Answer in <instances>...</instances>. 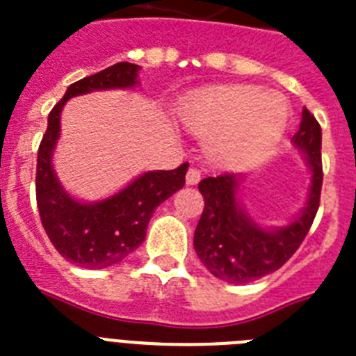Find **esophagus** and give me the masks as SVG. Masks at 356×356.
Returning <instances> with one entry per match:
<instances>
[{
    "instance_id": "34e87169",
    "label": "esophagus",
    "mask_w": 356,
    "mask_h": 356,
    "mask_svg": "<svg viewBox=\"0 0 356 356\" xmlns=\"http://www.w3.org/2000/svg\"><path fill=\"white\" fill-rule=\"evenodd\" d=\"M201 181V172L197 170V168H190L188 172H186V184L188 186H194V184H197Z\"/></svg>"
}]
</instances>
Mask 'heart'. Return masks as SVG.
<instances>
[{
    "instance_id": "heart-1",
    "label": "heart",
    "mask_w": 356,
    "mask_h": 356,
    "mask_svg": "<svg viewBox=\"0 0 356 356\" xmlns=\"http://www.w3.org/2000/svg\"><path fill=\"white\" fill-rule=\"evenodd\" d=\"M179 120L207 138L214 166L242 170L262 161L281 140L288 122L284 97L253 85H231L186 97Z\"/></svg>"
}]
</instances>
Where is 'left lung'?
<instances>
[{
	"instance_id": "1",
	"label": "left lung",
	"mask_w": 356,
	"mask_h": 356,
	"mask_svg": "<svg viewBox=\"0 0 356 356\" xmlns=\"http://www.w3.org/2000/svg\"><path fill=\"white\" fill-rule=\"evenodd\" d=\"M293 145L305 153L310 188L303 211L284 227L266 229L249 216L238 197L242 177L223 173L200 183L205 209L194 233V249L212 275L231 284H245L270 275L292 257L309 233L320 207L321 127L303 108Z\"/></svg>"
}]
</instances>
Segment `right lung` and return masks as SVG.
<instances>
[{
  "mask_svg": "<svg viewBox=\"0 0 356 356\" xmlns=\"http://www.w3.org/2000/svg\"><path fill=\"white\" fill-rule=\"evenodd\" d=\"M140 66L118 63L68 86L47 118L36 159V205L42 225L58 253L81 268L102 270L118 264L144 242L145 229L162 201L184 186L188 162L175 170L145 172L111 197L85 203L63 188L53 170L60 136V113L68 99L96 90L133 88Z\"/></svg>",
  "mask_w": 356,
  "mask_h": 356,
  "instance_id": "right-lung-1",
  "label": "right lung"
}]
</instances>
